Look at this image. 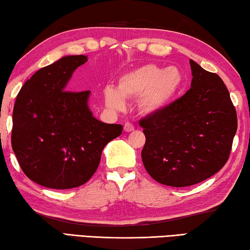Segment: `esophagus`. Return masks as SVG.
Instances as JSON below:
<instances>
[{
    "mask_svg": "<svg viewBox=\"0 0 250 250\" xmlns=\"http://www.w3.org/2000/svg\"><path fill=\"white\" fill-rule=\"evenodd\" d=\"M134 125L132 124V123L129 122H126L124 124V130L125 132H132V130H134Z\"/></svg>",
    "mask_w": 250,
    "mask_h": 250,
    "instance_id": "1",
    "label": "esophagus"
}]
</instances>
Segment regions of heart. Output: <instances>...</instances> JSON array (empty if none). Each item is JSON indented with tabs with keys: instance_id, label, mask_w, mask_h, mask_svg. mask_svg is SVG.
Returning a JSON list of instances; mask_svg holds the SVG:
<instances>
[{
	"instance_id": "1",
	"label": "heart",
	"mask_w": 250,
	"mask_h": 250,
	"mask_svg": "<svg viewBox=\"0 0 250 250\" xmlns=\"http://www.w3.org/2000/svg\"><path fill=\"white\" fill-rule=\"evenodd\" d=\"M182 83L178 68L147 64L121 76L117 88L106 87L104 97L106 104L116 110L125 108V98H140L145 113L156 114L170 104Z\"/></svg>"
}]
</instances>
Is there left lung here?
<instances>
[{
    "label": "left lung",
    "instance_id": "left-lung-1",
    "mask_svg": "<svg viewBox=\"0 0 250 250\" xmlns=\"http://www.w3.org/2000/svg\"><path fill=\"white\" fill-rule=\"evenodd\" d=\"M190 88L162 112L143 118L142 161L152 178L173 187L200 183L226 164L237 114L223 80L193 60Z\"/></svg>",
    "mask_w": 250,
    "mask_h": 250
}]
</instances>
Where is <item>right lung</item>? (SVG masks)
I'll return each mask as SVG.
<instances>
[{"label":"right lung","instance_id":"1","mask_svg":"<svg viewBox=\"0 0 250 250\" xmlns=\"http://www.w3.org/2000/svg\"><path fill=\"white\" fill-rule=\"evenodd\" d=\"M86 55H66L27 80L16 96L12 148L31 181L53 189H69L95 173L104 147L122 134L121 124L94 117L91 92H68L75 69Z\"/></svg>","mask_w":250,"mask_h":250}]
</instances>
